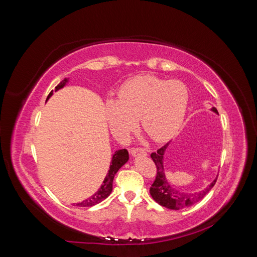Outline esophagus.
Wrapping results in <instances>:
<instances>
[{"mask_svg": "<svg viewBox=\"0 0 257 257\" xmlns=\"http://www.w3.org/2000/svg\"><path fill=\"white\" fill-rule=\"evenodd\" d=\"M130 153L133 155V157H139V155H142V157H146L147 155V152H146V150H144V149H131L130 150Z\"/></svg>", "mask_w": 257, "mask_h": 257, "instance_id": "1", "label": "esophagus"}]
</instances>
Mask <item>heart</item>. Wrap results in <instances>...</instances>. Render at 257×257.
<instances>
[{"label":"heart","instance_id":"1","mask_svg":"<svg viewBox=\"0 0 257 257\" xmlns=\"http://www.w3.org/2000/svg\"><path fill=\"white\" fill-rule=\"evenodd\" d=\"M189 97V90L181 81L138 75L121 85L118 99H107L105 113L116 136H126L139 119L153 142L165 143L181 128Z\"/></svg>","mask_w":257,"mask_h":257}]
</instances>
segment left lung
Masks as SVG:
<instances>
[{"mask_svg":"<svg viewBox=\"0 0 257 257\" xmlns=\"http://www.w3.org/2000/svg\"><path fill=\"white\" fill-rule=\"evenodd\" d=\"M210 110L216 114H219L215 107H212ZM169 145L170 143L166 144L157 152L151 154V159L155 163V165H157L158 174H157V178H155V180L150 188V194L152 198L161 206L168 209L179 210V209H183L185 207H190L195 203H197V201H199L200 199H203L206 196V194L213 188V185L215 184V181L217 179V176L211 183L207 185L204 190H201L199 192L184 193V192L179 191L176 186H174L173 184H170V182H168L166 174H165L164 157Z\"/></svg>","mask_w":257,"mask_h":257,"instance_id":"obj_1","label":"left lung"}]
</instances>
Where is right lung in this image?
<instances>
[{"instance_id":"1","label":"right lung","mask_w":257,"mask_h":257,"mask_svg":"<svg viewBox=\"0 0 257 257\" xmlns=\"http://www.w3.org/2000/svg\"><path fill=\"white\" fill-rule=\"evenodd\" d=\"M69 82V78H65L64 80H62L57 87L54 89V92H57L61 89H63L65 85ZM53 95V91H51L49 93V95L46 99V102ZM128 152L125 149H120V150H116L113 155H112V159H111V163H110V166H109V170H108V174L106 175L105 179L103 180L102 185H100V188L93 194L92 196H90L89 198L84 199L81 203L76 204L77 207H92L94 205L99 204L100 201H103L104 199H106L108 196L110 195V193L112 191V182H113V178L115 176V174L118 173V170L125 164V163L128 161Z\"/></svg>"}]
</instances>
